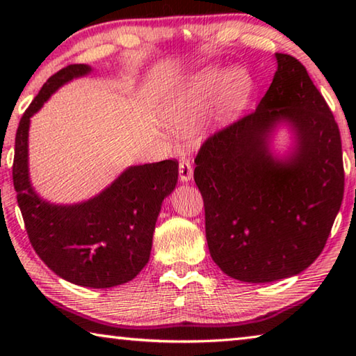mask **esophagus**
<instances>
[{
    "label": "esophagus",
    "mask_w": 356,
    "mask_h": 356,
    "mask_svg": "<svg viewBox=\"0 0 356 356\" xmlns=\"http://www.w3.org/2000/svg\"><path fill=\"white\" fill-rule=\"evenodd\" d=\"M179 177L180 182H190L193 179V166L190 160H182L179 163Z\"/></svg>",
    "instance_id": "34e87169"
}]
</instances>
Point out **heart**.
<instances>
[{
    "mask_svg": "<svg viewBox=\"0 0 356 356\" xmlns=\"http://www.w3.org/2000/svg\"><path fill=\"white\" fill-rule=\"evenodd\" d=\"M250 80L243 70L209 69L195 78L190 86L180 88L172 94L168 105V120L172 127L185 130L196 114L202 99L221 92L222 105L227 111H237L248 95Z\"/></svg>",
    "mask_w": 356,
    "mask_h": 356,
    "instance_id": "1",
    "label": "heart"
}]
</instances>
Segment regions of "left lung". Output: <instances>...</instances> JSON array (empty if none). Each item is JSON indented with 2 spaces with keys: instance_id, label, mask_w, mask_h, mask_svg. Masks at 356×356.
Returning a JSON list of instances; mask_svg holds the SVG:
<instances>
[{
  "instance_id": "left-lung-1",
  "label": "left lung",
  "mask_w": 356,
  "mask_h": 356,
  "mask_svg": "<svg viewBox=\"0 0 356 356\" xmlns=\"http://www.w3.org/2000/svg\"><path fill=\"white\" fill-rule=\"evenodd\" d=\"M278 70L256 111L209 136L195 159L213 262L234 280L272 282L321 254L344 196L339 127L298 59L276 53ZM280 122L298 144L269 152Z\"/></svg>"
}]
</instances>
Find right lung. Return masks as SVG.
Masks as SVG:
<instances>
[{
    "label": "right lung",
    "mask_w": 356,
    "mask_h": 356,
    "mask_svg": "<svg viewBox=\"0 0 356 356\" xmlns=\"http://www.w3.org/2000/svg\"><path fill=\"white\" fill-rule=\"evenodd\" d=\"M91 72L70 64L42 86L15 135L12 179L34 251L63 280L106 289L129 282L149 262L161 202L176 188L177 160L130 166L92 200L56 206L35 195L28 174L29 119L64 83Z\"/></svg>",
    "instance_id": "obj_1"
}]
</instances>
